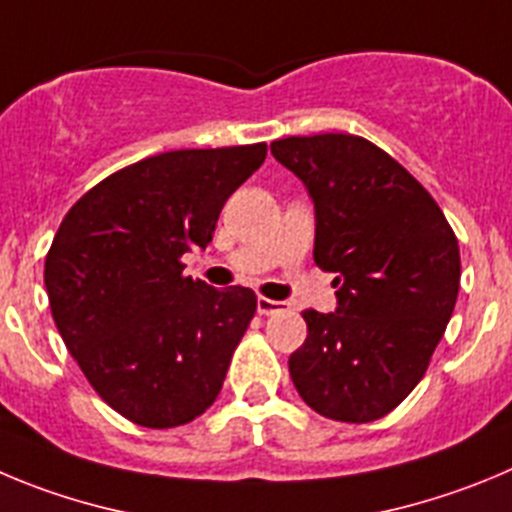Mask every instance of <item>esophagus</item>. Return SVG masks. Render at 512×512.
Instances as JSON below:
<instances>
[{
	"label": "esophagus",
	"mask_w": 512,
	"mask_h": 512,
	"mask_svg": "<svg viewBox=\"0 0 512 512\" xmlns=\"http://www.w3.org/2000/svg\"><path fill=\"white\" fill-rule=\"evenodd\" d=\"M256 309H259V314H276V312H284V309H287V302H276V299L259 297L256 299Z\"/></svg>",
	"instance_id": "34e87169"
}]
</instances>
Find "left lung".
Returning a JSON list of instances; mask_svg holds the SVG:
<instances>
[{"mask_svg": "<svg viewBox=\"0 0 512 512\" xmlns=\"http://www.w3.org/2000/svg\"><path fill=\"white\" fill-rule=\"evenodd\" d=\"M314 203V264L332 271L337 309H307V340L289 358L309 409L368 424L424 378L459 292V246L414 175L353 134L271 142Z\"/></svg>", "mask_w": 512, "mask_h": 512, "instance_id": "8db88e82", "label": "left lung"}]
</instances>
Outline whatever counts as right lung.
Instances as JSON below:
<instances>
[{
  "instance_id": "obj_1",
  "label": "right lung",
  "mask_w": 512,
  "mask_h": 512,
  "mask_svg": "<svg viewBox=\"0 0 512 512\" xmlns=\"http://www.w3.org/2000/svg\"><path fill=\"white\" fill-rule=\"evenodd\" d=\"M266 144L147 157L83 195L45 259V289L65 348L124 419L172 429L223 388L256 312L246 287L182 274V253L213 241L225 200L259 170Z\"/></svg>"
}]
</instances>
